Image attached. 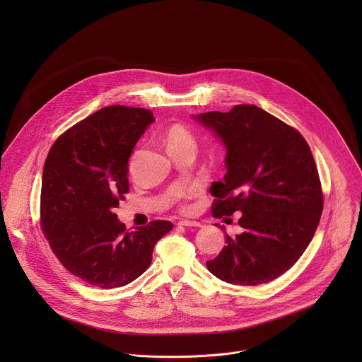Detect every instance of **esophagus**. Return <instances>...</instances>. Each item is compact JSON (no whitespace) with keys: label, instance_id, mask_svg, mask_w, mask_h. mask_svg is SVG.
Here are the masks:
<instances>
[{"label":"esophagus","instance_id":"esophagus-1","mask_svg":"<svg viewBox=\"0 0 362 362\" xmlns=\"http://www.w3.org/2000/svg\"><path fill=\"white\" fill-rule=\"evenodd\" d=\"M179 225H180V226H186V228H189V226L200 228V226H202V225H200L199 222H196V221H180V222H179Z\"/></svg>","mask_w":362,"mask_h":362}]
</instances>
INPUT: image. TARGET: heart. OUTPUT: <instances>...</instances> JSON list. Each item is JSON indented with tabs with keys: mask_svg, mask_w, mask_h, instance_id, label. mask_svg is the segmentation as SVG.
Here are the masks:
<instances>
[{
	"mask_svg": "<svg viewBox=\"0 0 362 362\" xmlns=\"http://www.w3.org/2000/svg\"><path fill=\"white\" fill-rule=\"evenodd\" d=\"M165 140H166L168 148L180 146V144H194V139H193L190 130L179 123L168 127V130L165 133Z\"/></svg>",
	"mask_w": 362,
	"mask_h": 362,
	"instance_id": "obj_1",
	"label": "heart"
}]
</instances>
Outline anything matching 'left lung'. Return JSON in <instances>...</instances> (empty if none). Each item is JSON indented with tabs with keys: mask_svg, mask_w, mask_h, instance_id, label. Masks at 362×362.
Here are the masks:
<instances>
[{
	"mask_svg": "<svg viewBox=\"0 0 362 362\" xmlns=\"http://www.w3.org/2000/svg\"><path fill=\"white\" fill-rule=\"evenodd\" d=\"M226 148V175L214 182L215 218L242 214V233L206 267L233 285L267 284L295 265L324 208L314 156L298 130L257 106L193 116Z\"/></svg>",
	"mask_w": 362,
	"mask_h": 362,
	"instance_id": "obj_1",
	"label": "left lung"
}]
</instances>
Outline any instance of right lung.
<instances>
[{"label": "right lung", "mask_w": 362, "mask_h": 362, "mask_svg": "<svg viewBox=\"0 0 362 362\" xmlns=\"http://www.w3.org/2000/svg\"><path fill=\"white\" fill-rule=\"evenodd\" d=\"M154 122L146 109L109 106L62 134L45 159L42 232L63 267L90 285L130 284L173 223L153 221L127 230L115 209L129 192V158Z\"/></svg>", "instance_id": "obj_1"}]
</instances>
